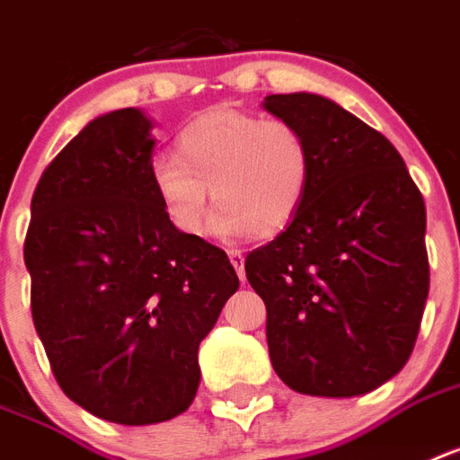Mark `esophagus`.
Returning <instances> with one entry per match:
<instances>
[{
  "mask_svg": "<svg viewBox=\"0 0 460 460\" xmlns=\"http://www.w3.org/2000/svg\"><path fill=\"white\" fill-rule=\"evenodd\" d=\"M229 260L231 264H234V269H236L238 279L245 281V257H243L241 250H229Z\"/></svg>",
  "mask_w": 460,
  "mask_h": 460,
  "instance_id": "esophagus-1",
  "label": "esophagus"
}]
</instances>
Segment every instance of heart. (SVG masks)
<instances>
[{
  "instance_id": "1",
  "label": "heart",
  "mask_w": 460,
  "mask_h": 460,
  "mask_svg": "<svg viewBox=\"0 0 460 460\" xmlns=\"http://www.w3.org/2000/svg\"><path fill=\"white\" fill-rule=\"evenodd\" d=\"M153 189L165 217L186 236L210 219V191L219 205V238L276 234L300 212L312 181V151L288 120L215 108L179 132L177 158L153 165Z\"/></svg>"
}]
</instances>
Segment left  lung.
I'll return each mask as SVG.
<instances>
[{
    "label": "left lung",
    "instance_id": "8db88e82",
    "mask_svg": "<svg viewBox=\"0 0 460 460\" xmlns=\"http://www.w3.org/2000/svg\"><path fill=\"white\" fill-rule=\"evenodd\" d=\"M262 106L312 151L300 212L245 257L271 366L300 394H366L416 345L430 290L423 196L397 148L335 101L297 92Z\"/></svg>",
    "mask_w": 460,
    "mask_h": 460
}]
</instances>
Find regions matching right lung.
Here are the masks:
<instances>
[{
    "label": "right lung",
    "mask_w": 460,
    "mask_h": 460,
    "mask_svg": "<svg viewBox=\"0 0 460 460\" xmlns=\"http://www.w3.org/2000/svg\"><path fill=\"white\" fill-rule=\"evenodd\" d=\"M151 129L139 108L89 122L44 170L23 248L32 321L58 385L120 425L191 406L198 345L238 290L226 252L165 217Z\"/></svg>",
    "instance_id": "add662e5"
}]
</instances>
